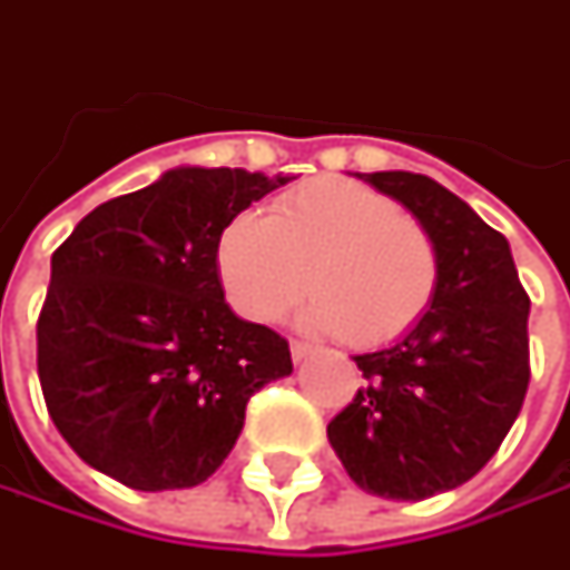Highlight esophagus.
I'll use <instances>...</instances> for the list:
<instances>
[{
  "label": "esophagus",
  "instance_id": "obj_1",
  "mask_svg": "<svg viewBox=\"0 0 570 570\" xmlns=\"http://www.w3.org/2000/svg\"><path fill=\"white\" fill-rule=\"evenodd\" d=\"M307 355H314V345H311V342H292V358H295V362H304Z\"/></svg>",
  "mask_w": 570,
  "mask_h": 570
}]
</instances>
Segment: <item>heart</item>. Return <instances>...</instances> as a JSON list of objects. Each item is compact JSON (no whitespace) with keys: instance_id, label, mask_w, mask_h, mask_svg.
Instances as JSON below:
<instances>
[{"instance_id":"heart-1","label":"heart","mask_w":570,"mask_h":570,"mask_svg":"<svg viewBox=\"0 0 570 570\" xmlns=\"http://www.w3.org/2000/svg\"><path fill=\"white\" fill-rule=\"evenodd\" d=\"M222 285L244 317H282L304 285L307 323L352 348H381L419 326L438 295L431 230L358 180L285 193L269 215L244 212L218 244Z\"/></svg>"}]
</instances>
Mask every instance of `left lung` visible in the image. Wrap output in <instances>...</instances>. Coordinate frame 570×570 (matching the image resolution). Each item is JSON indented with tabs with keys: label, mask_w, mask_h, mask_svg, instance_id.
Listing matches in <instances>:
<instances>
[{
	"label": "left lung",
	"mask_w": 570,
	"mask_h": 570,
	"mask_svg": "<svg viewBox=\"0 0 570 570\" xmlns=\"http://www.w3.org/2000/svg\"><path fill=\"white\" fill-rule=\"evenodd\" d=\"M358 177L431 230L441 282L412 333L355 355L367 383L326 434L358 489L422 501L470 482L517 422L530 386V295L504 234L438 180L409 170Z\"/></svg>",
	"instance_id": "left-lung-1"
}]
</instances>
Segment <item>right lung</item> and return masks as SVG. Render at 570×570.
<instances>
[{
  "mask_svg": "<svg viewBox=\"0 0 570 570\" xmlns=\"http://www.w3.org/2000/svg\"><path fill=\"white\" fill-rule=\"evenodd\" d=\"M288 180L177 167L56 247L37 374L88 466L136 492L193 489L225 463L253 393L292 374L288 342L237 317L218 278L225 228Z\"/></svg>",
  "mask_w": 570,
  "mask_h": 570,
  "instance_id": "right-lung-1",
  "label": "right lung"
}]
</instances>
